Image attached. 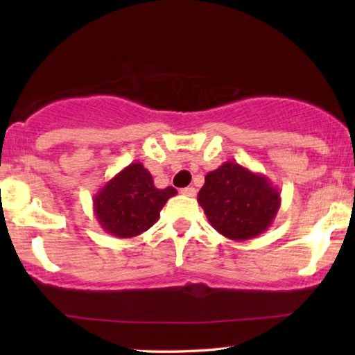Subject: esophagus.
Listing matches in <instances>:
<instances>
[{
  "mask_svg": "<svg viewBox=\"0 0 355 355\" xmlns=\"http://www.w3.org/2000/svg\"><path fill=\"white\" fill-rule=\"evenodd\" d=\"M180 192H182V194L183 196H188V197H194L196 196V188H189V186H188V188H183L182 191H180Z\"/></svg>",
  "mask_w": 355,
  "mask_h": 355,
  "instance_id": "34e87169",
  "label": "esophagus"
}]
</instances>
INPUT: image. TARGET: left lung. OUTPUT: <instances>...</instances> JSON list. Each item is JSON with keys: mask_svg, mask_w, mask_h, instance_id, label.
Returning a JSON list of instances; mask_svg holds the SVG:
<instances>
[{"mask_svg": "<svg viewBox=\"0 0 355 355\" xmlns=\"http://www.w3.org/2000/svg\"><path fill=\"white\" fill-rule=\"evenodd\" d=\"M197 202L216 232L245 241L271 227L280 208V192L263 173L227 161L207 173Z\"/></svg>", "mask_w": 355, "mask_h": 355, "instance_id": "1", "label": "left lung"}]
</instances>
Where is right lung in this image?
I'll return each instance as SVG.
<instances>
[{
  "mask_svg": "<svg viewBox=\"0 0 355 355\" xmlns=\"http://www.w3.org/2000/svg\"><path fill=\"white\" fill-rule=\"evenodd\" d=\"M175 194L172 186L156 188L152 173L141 163H131L94 196V213L106 233L135 238L159 219V211Z\"/></svg>",
  "mask_w": 355,
  "mask_h": 355,
  "instance_id": "right-lung-1",
  "label": "right lung"
}]
</instances>
